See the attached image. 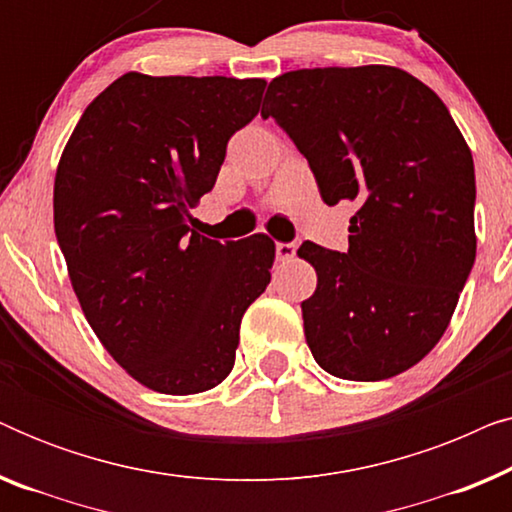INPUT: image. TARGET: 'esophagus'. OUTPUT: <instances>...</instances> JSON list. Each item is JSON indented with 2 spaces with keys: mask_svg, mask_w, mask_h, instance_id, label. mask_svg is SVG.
I'll use <instances>...</instances> for the list:
<instances>
[{
  "mask_svg": "<svg viewBox=\"0 0 512 512\" xmlns=\"http://www.w3.org/2000/svg\"><path fill=\"white\" fill-rule=\"evenodd\" d=\"M296 251H298V244L296 242H277L275 244L277 261H291V258L296 256Z\"/></svg>",
  "mask_w": 512,
  "mask_h": 512,
  "instance_id": "34e87169",
  "label": "esophagus"
}]
</instances>
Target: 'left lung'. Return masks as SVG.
I'll use <instances>...</instances> for the list:
<instances>
[{"mask_svg": "<svg viewBox=\"0 0 512 512\" xmlns=\"http://www.w3.org/2000/svg\"><path fill=\"white\" fill-rule=\"evenodd\" d=\"M261 111L307 158L321 200H354L349 249L303 242L317 291L307 347L342 380H387L443 338L475 261L473 156L443 100L384 65L286 72Z\"/></svg>", "mask_w": 512, "mask_h": 512, "instance_id": "obj_1", "label": "left lung"}]
</instances>
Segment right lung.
I'll list each match as a JSON object with an SVG mask.
<instances>
[{"label":"right lung","instance_id":"obj_1","mask_svg":"<svg viewBox=\"0 0 512 512\" xmlns=\"http://www.w3.org/2000/svg\"><path fill=\"white\" fill-rule=\"evenodd\" d=\"M263 79L123 74L83 111L53 188L55 237L88 324L160 394L228 377L247 307L270 284L275 242L191 230L228 139L261 107Z\"/></svg>","mask_w":512,"mask_h":512}]
</instances>
